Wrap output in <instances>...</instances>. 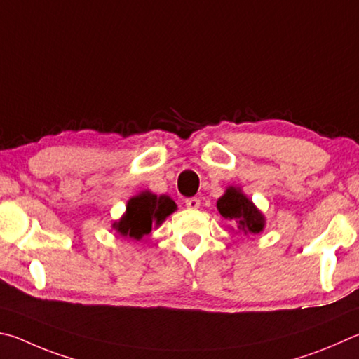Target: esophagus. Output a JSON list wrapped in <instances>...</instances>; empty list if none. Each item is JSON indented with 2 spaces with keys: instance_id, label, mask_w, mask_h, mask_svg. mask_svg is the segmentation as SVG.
I'll return each mask as SVG.
<instances>
[{
  "instance_id": "1",
  "label": "esophagus",
  "mask_w": 359,
  "mask_h": 359,
  "mask_svg": "<svg viewBox=\"0 0 359 359\" xmlns=\"http://www.w3.org/2000/svg\"><path fill=\"white\" fill-rule=\"evenodd\" d=\"M186 206L189 210H197L200 208V200L197 197H191V198H186Z\"/></svg>"
}]
</instances>
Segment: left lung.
<instances>
[{
  "label": "left lung",
  "instance_id": "left-lung-1",
  "mask_svg": "<svg viewBox=\"0 0 359 359\" xmlns=\"http://www.w3.org/2000/svg\"><path fill=\"white\" fill-rule=\"evenodd\" d=\"M217 211L230 224L238 225V231L244 235H259L265 229V216L244 196L240 187H227L224 196L217 200ZM235 231V229H231Z\"/></svg>",
  "mask_w": 359,
  "mask_h": 359
}]
</instances>
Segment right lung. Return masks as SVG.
<instances>
[{
	"label": "right lung",
	"mask_w": 359,
	"mask_h": 359,
	"mask_svg": "<svg viewBox=\"0 0 359 359\" xmlns=\"http://www.w3.org/2000/svg\"><path fill=\"white\" fill-rule=\"evenodd\" d=\"M176 210V203L167 196H159L143 191L129 198L126 212L118 222H113L119 235L132 240H142L149 235L153 227L161 225Z\"/></svg>",
	"instance_id": "add662e5"
}]
</instances>
